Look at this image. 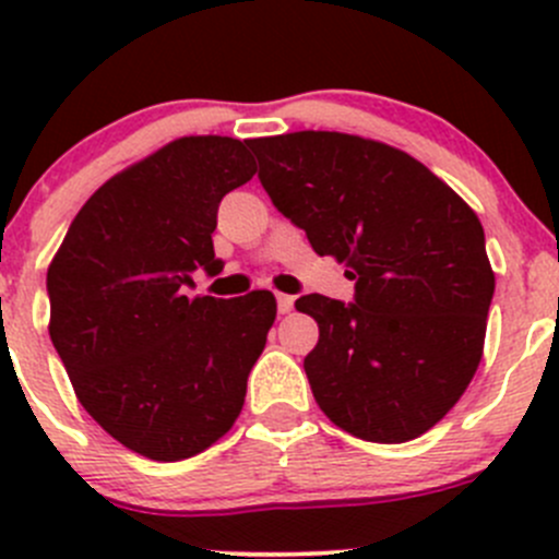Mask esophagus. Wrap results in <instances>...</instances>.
Returning <instances> with one entry per match:
<instances>
[{
    "mask_svg": "<svg viewBox=\"0 0 559 559\" xmlns=\"http://www.w3.org/2000/svg\"><path fill=\"white\" fill-rule=\"evenodd\" d=\"M275 302H278V313H289L295 308V297L292 295H275Z\"/></svg>",
    "mask_w": 559,
    "mask_h": 559,
    "instance_id": "esophagus-1",
    "label": "esophagus"
}]
</instances>
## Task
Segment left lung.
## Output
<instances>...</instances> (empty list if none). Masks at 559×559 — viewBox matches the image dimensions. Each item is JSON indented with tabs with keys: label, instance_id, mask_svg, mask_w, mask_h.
Masks as SVG:
<instances>
[{
	"label": "left lung",
	"instance_id": "1",
	"mask_svg": "<svg viewBox=\"0 0 559 559\" xmlns=\"http://www.w3.org/2000/svg\"><path fill=\"white\" fill-rule=\"evenodd\" d=\"M248 148L273 205L354 281V302H295L319 324L302 362L316 403L362 441L419 438L481 362L495 295L481 222L421 162L376 140L292 132Z\"/></svg>",
	"mask_w": 559,
	"mask_h": 559
}]
</instances>
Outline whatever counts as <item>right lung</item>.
Listing matches in <instances>:
<instances>
[{
  "instance_id": "add662e5",
  "label": "right lung",
  "mask_w": 559,
  "mask_h": 559,
  "mask_svg": "<svg viewBox=\"0 0 559 559\" xmlns=\"http://www.w3.org/2000/svg\"><path fill=\"white\" fill-rule=\"evenodd\" d=\"M240 140L180 138L112 175L72 218L48 267L50 341L83 408L132 452L178 462L240 416L275 297H186L222 273L218 202L253 178Z\"/></svg>"
}]
</instances>
